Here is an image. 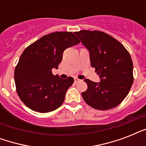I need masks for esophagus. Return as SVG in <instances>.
<instances>
[{
  "instance_id": "esophagus-1",
  "label": "esophagus",
  "mask_w": 146,
  "mask_h": 146,
  "mask_svg": "<svg viewBox=\"0 0 146 146\" xmlns=\"http://www.w3.org/2000/svg\"><path fill=\"white\" fill-rule=\"evenodd\" d=\"M81 80H79L78 78H74V82H76V83H77V82H80Z\"/></svg>"
}]
</instances>
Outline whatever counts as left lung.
Returning a JSON list of instances; mask_svg holds the SVG:
<instances>
[{
	"instance_id": "1",
	"label": "left lung",
	"mask_w": 146,
	"mask_h": 146,
	"mask_svg": "<svg viewBox=\"0 0 146 146\" xmlns=\"http://www.w3.org/2000/svg\"><path fill=\"white\" fill-rule=\"evenodd\" d=\"M75 34L89 50L92 67L101 82L85 80L82 96L87 104L100 111L113 108L127 97L133 83V65L128 50L120 42L101 31L81 30Z\"/></svg>"
}]
</instances>
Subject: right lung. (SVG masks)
Listing matches in <instances>:
<instances>
[{
	"instance_id": "right-lung-1",
	"label": "right lung",
	"mask_w": 146,
	"mask_h": 146,
	"mask_svg": "<svg viewBox=\"0 0 146 146\" xmlns=\"http://www.w3.org/2000/svg\"><path fill=\"white\" fill-rule=\"evenodd\" d=\"M80 42L71 32H56L37 40L26 48L14 71L17 92L33 111L48 113L58 108L64 101L73 78L63 80L52 74L58 68L63 53Z\"/></svg>"
}]
</instances>
